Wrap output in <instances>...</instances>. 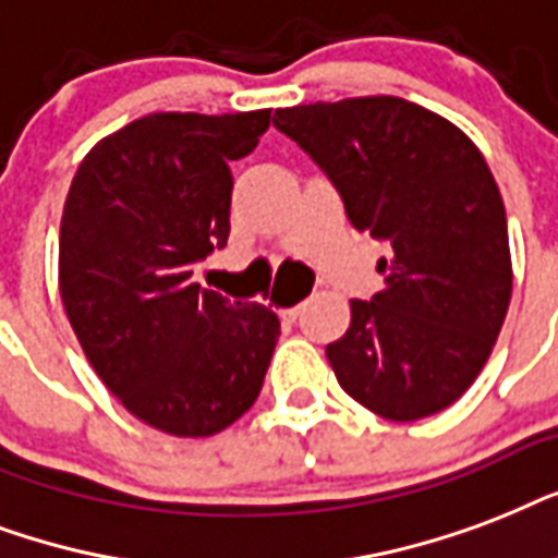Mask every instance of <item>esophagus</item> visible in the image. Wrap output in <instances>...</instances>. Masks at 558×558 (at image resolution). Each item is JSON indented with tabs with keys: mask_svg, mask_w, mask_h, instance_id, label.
<instances>
[{
	"mask_svg": "<svg viewBox=\"0 0 558 558\" xmlns=\"http://www.w3.org/2000/svg\"><path fill=\"white\" fill-rule=\"evenodd\" d=\"M300 311H302V305H291V308L282 311V317L284 319H296V317H300Z\"/></svg>",
	"mask_w": 558,
	"mask_h": 558,
	"instance_id": "esophagus-1",
	"label": "esophagus"
}]
</instances>
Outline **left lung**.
<instances>
[{
    "instance_id": "obj_1",
    "label": "left lung",
    "mask_w": 558,
    "mask_h": 558,
    "mask_svg": "<svg viewBox=\"0 0 558 558\" xmlns=\"http://www.w3.org/2000/svg\"><path fill=\"white\" fill-rule=\"evenodd\" d=\"M274 124L338 185L355 230L390 244L384 288L326 347L340 387L390 422L451 408L481 375L512 296L507 211L481 148L396 95L300 104Z\"/></svg>"
}]
</instances>
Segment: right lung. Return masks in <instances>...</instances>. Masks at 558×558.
I'll return each instance as SVG.
<instances>
[{"mask_svg": "<svg viewBox=\"0 0 558 558\" xmlns=\"http://www.w3.org/2000/svg\"><path fill=\"white\" fill-rule=\"evenodd\" d=\"M270 110L150 113L95 142L60 218L58 288L107 390L145 425L211 436L258 399L279 317L192 282L230 239L232 159Z\"/></svg>", "mask_w": 558, "mask_h": 558, "instance_id": "right-lung-1", "label": "right lung"}]
</instances>
